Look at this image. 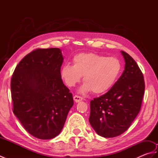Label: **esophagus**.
Instances as JSON below:
<instances>
[{
  "instance_id": "1",
  "label": "esophagus",
  "mask_w": 158,
  "mask_h": 158,
  "mask_svg": "<svg viewBox=\"0 0 158 158\" xmlns=\"http://www.w3.org/2000/svg\"><path fill=\"white\" fill-rule=\"evenodd\" d=\"M73 98H74V100H75V102H79L80 101H81V100H83V98H81V97H80L79 96H77V95H75V96H74Z\"/></svg>"
}]
</instances>
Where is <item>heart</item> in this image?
Masks as SVG:
<instances>
[{"label": "heart", "instance_id": "heart-1", "mask_svg": "<svg viewBox=\"0 0 158 158\" xmlns=\"http://www.w3.org/2000/svg\"><path fill=\"white\" fill-rule=\"evenodd\" d=\"M74 65L65 64L60 70V76L69 87L75 86L83 76L84 83L79 89L82 94L93 91L101 94L111 89L119 79L122 64L115 57L94 53H82L74 56Z\"/></svg>", "mask_w": 158, "mask_h": 158}]
</instances>
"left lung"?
I'll return each instance as SVG.
<instances>
[{
  "mask_svg": "<svg viewBox=\"0 0 158 158\" xmlns=\"http://www.w3.org/2000/svg\"><path fill=\"white\" fill-rule=\"evenodd\" d=\"M121 53L125 61L122 75L105 94L90 102V125L105 138L117 136L128 129L140 111L145 92L138 64L127 53Z\"/></svg>",
  "mask_w": 158,
  "mask_h": 158,
  "instance_id": "1",
  "label": "left lung"
}]
</instances>
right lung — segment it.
<instances>
[{"instance_id": "add662e5", "label": "right lung", "mask_w": 158, "mask_h": 158, "mask_svg": "<svg viewBox=\"0 0 158 158\" xmlns=\"http://www.w3.org/2000/svg\"><path fill=\"white\" fill-rule=\"evenodd\" d=\"M59 48L38 49L16 66L11 81L13 113L36 138L52 139L61 132L74 102L60 76Z\"/></svg>"}]
</instances>
